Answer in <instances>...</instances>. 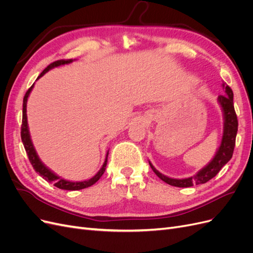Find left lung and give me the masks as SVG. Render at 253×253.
<instances>
[{"label": "left lung", "mask_w": 253, "mask_h": 253, "mask_svg": "<svg viewBox=\"0 0 253 253\" xmlns=\"http://www.w3.org/2000/svg\"><path fill=\"white\" fill-rule=\"evenodd\" d=\"M223 87L225 89L226 95H219L217 98V101L220 105L221 110H223L224 132L220 145L217 149L215 155H214L213 159L208 165L203 168L201 171L197 172V174L192 176V177L182 179L168 177V176L158 172L154 168V166L149 162L152 170L154 171V173L158 177L165 182L169 183L171 186L179 188H187L192 187L194 185L206 183L207 181L212 179L214 176L220 171L221 168L231 159L235 147V137L237 133V126H239V122H237V117L233 105V91L226 83L223 84Z\"/></svg>", "instance_id": "left-lung-1"}]
</instances>
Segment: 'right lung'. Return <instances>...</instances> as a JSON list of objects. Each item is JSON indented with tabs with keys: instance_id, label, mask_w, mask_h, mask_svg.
Segmentation results:
<instances>
[{
	"instance_id": "right-lung-1",
	"label": "right lung",
	"mask_w": 253,
	"mask_h": 253,
	"mask_svg": "<svg viewBox=\"0 0 253 253\" xmlns=\"http://www.w3.org/2000/svg\"><path fill=\"white\" fill-rule=\"evenodd\" d=\"M73 60H58L55 61V62H52L51 64H49L45 70L40 74L39 79L40 77L44 74H46L49 70L53 67H57L60 65H64V64H68V63H72ZM37 79V80H38ZM35 84H33L32 86L28 88V90L26 91V94L24 96V99H23V117H22V126H21V138H22V142L24 144V148L25 151L27 153V156L30 164L34 167V169L37 173H39V175H41L42 177L48 181V182H52L53 186H56L59 189H62V190H71V191H76V190H81L84 188H88L90 186H93L95 182H97L99 180V178L101 177L102 174L105 171V167L106 164H108V156H109V152L106 153V157L104 163L101 167V169L98 171V173L94 176V177H91L88 180H84V181H70V180H65L63 178H61L60 176H58L57 174L53 173L51 170H49L48 168L45 166L42 162L41 159L38 156L37 152L35 150V147L33 144L32 138H30V134H29V129H28V124H27V114H26V105H27V99L29 97L30 91L34 88Z\"/></svg>"
}]
</instances>
